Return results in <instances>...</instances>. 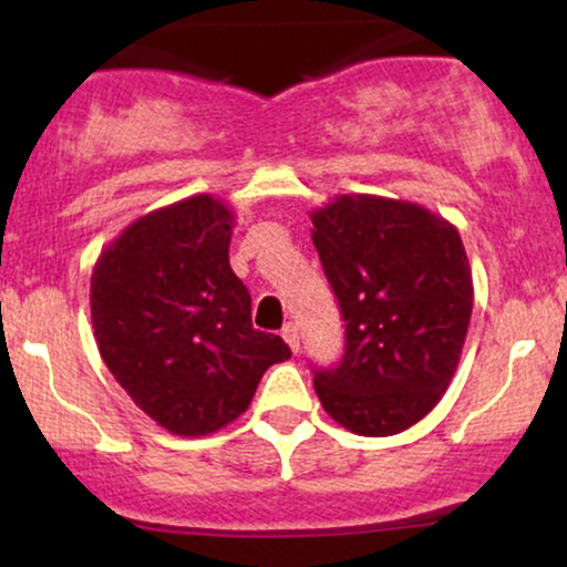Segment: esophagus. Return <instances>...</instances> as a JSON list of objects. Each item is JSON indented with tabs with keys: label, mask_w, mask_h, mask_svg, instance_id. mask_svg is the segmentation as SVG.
I'll return each instance as SVG.
<instances>
[{
	"label": "esophagus",
	"mask_w": 567,
	"mask_h": 567,
	"mask_svg": "<svg viewBox=\"0 0 567 567\" xmlns=\"http://www.w3.org/2000/svg\"><path fill=\"white\" fill-rule=\"evenodd\" d=\"M282 338H285V341H288V347L298 354V349H301V341H298V328H296V324H292V322L285 324Z\"/></svg>",
	"instance_id": "obj_1"
}]
</instances>
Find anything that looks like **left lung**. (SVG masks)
<instances>
[{"instance_id": "8db88e82", "label": "left lung", "mask_w": 567, "mask_h": 567, "mask_svg": "<svg viewBox=\"0 0 567 567\" xmlns=\"http://www.w3.org/2000/svg\"><path fill=\"white\" fill-rule=\"evenodd\" d=\"M347 349L317 370L324 413L362 437L419 424L451 386L472 320V269L458 229L405 199L341 194L311 213Z\"/></svg>"}]
</instances>
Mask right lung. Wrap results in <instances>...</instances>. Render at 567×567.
<instances>
[{
    "label": "right lung",
    "instance_id": "1",
    "mask_svg": "<svg viewBox=\"0 0 567 567\" xmlns=\"http://www.w3.org/2000/svg\"><path fill=\"white\" fill-rule=\"evenodd\" d=\"M234 213L197 194L130 224L97 256L90 315L103 362L152 421L205 437L245 413L258 381L290 357L250 320L229 266Z\"/></svg>",
    "mask_w": 567,
    "mask_h": 567
}]
</instances>
